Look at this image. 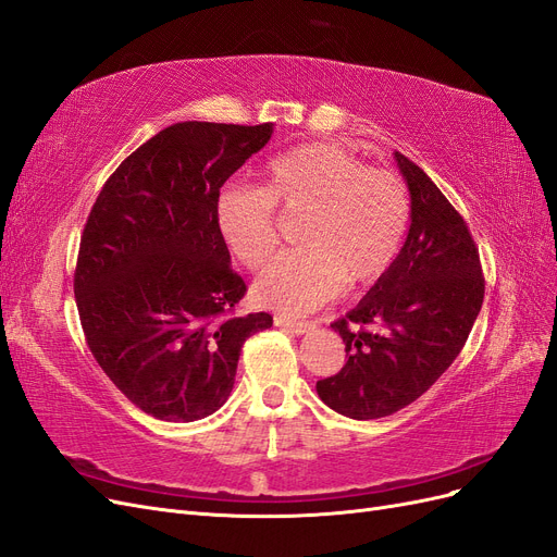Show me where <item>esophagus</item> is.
I'll list each match as a JSON object with an SVG mask.
<instances>
[{
  "label": "esophagus",
  "mask_w": 557,
  "mask_h": 557,
  "mask_svg": "<svg viewBox=\"0 0 557 557\" xmlns=\"http://www.w3.org/2000/svg\"><path fill=\"white\" fill-rule=\"evenodd\" d=\"M275 326L289 331L294 335H305L308 331H312V324H308V321H292L286 317H275Z\"/></svg>",
  "instance_id": "1"
}]
</instances>
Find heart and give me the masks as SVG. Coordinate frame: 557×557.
<instances>
[{
	"label": "heart",
	"mask_w": 557,
	"mask_h": 557,
	"mask_svg": "<svg viewBox=\"0 0 557 557\" xmlns=\"http://www.w3.org/2000/svg\"><path fill=\"white\" fill-rule=\"evenodd\" d=\"M282 218H302L294 252L257 277L252 300L284 314H308L349 286H370L396 261L409 224L407 187L329 143L277 154L261 187H226L218 226L231 255L259 271L280 245Z\"/></svg>",
	"instance_id": "1"
}]
</instances>
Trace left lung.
<instances>
[{
  "instance_id": "1",
  "label": "left lung",
  "mask_w": 557,
  "mask_h": 557,
  "mask_svg": "<svg viewBox=\"0 0 557 557\" xmlns=\"http://www.w3.org/2000/svg\"><path fill=\"white\" fill-rule=\"evenodd\" d=\"M396 161L411 199L405 245L363 300L331 324L347 363L317 382L319 398L356 421L388 417L423 396L468 343L483 302L468 224L423 169L400 152Z\"/></svg>"
}]
</instances>
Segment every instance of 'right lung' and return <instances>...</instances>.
Wrapping results in <instances>:
<instances>
[{
    "label": "right lung",
    "instance_id": "right-lung-1",
    "mask_svg": "<svg viewBox=\"0 0 557 557\" xmlns=\"http://www.w3.org/2000/svg\"><path fill=\"white\" fill-rule=\"evenodd\" d=\"M273 122H177L132 152L89 212L74 294L87 347L138 409L161 421L218 411L268 312L233 314L245 282L218 226L220 189Z\"/></svg>",
    "mask_w": 557,
    "mask_h": 557
}]
</instances>
